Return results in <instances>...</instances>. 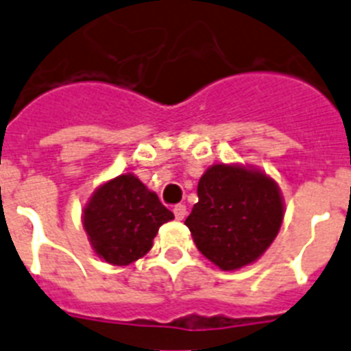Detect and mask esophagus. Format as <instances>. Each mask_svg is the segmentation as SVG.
Returning <instances> with one entry per match:
<instances>
[{"label": "esophagus", "instance_id": "obj_1", "mask_svg": "<svg viewBox=\"0 0 351 351\" xmlns=\"http://www.w3.org/2000/svg\"><path fill=\"white\" fill-rule=\"evenodd\" d=\"M173 214H176V219H184L186 218V206H182V204H179V206L173 207Z\"/></svg>", "mask_w": 351, "mask_h": 351}]
</instances>
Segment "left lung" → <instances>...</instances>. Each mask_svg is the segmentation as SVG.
<instances>
[{
    "mask_svg": "<svg viewBox=\"0 0 351 351\" xmlns=\"http://www.w3.org/2000/svg\"><path fill=\"white\" fill-rule=\"evenodd\" d=\"M198 202L184 225L195 246L221 271L256 262L281 228L280 186L255 167L216 163L198 181Z\"/></svg>",
    "mask_w": 351,
    "mask_h": 351,
    "instance_id": "1",
    "label": "left lung"
}]
</instances>
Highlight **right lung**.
I'll list each match as a JSON object with an SVG mask.
<instances>
[{
	"label": "right lung",
	"mask_w": 351,
	"mask_h": 351,
	"mask_svg": "<svg viewBox=\"0 0 351 351\" xmlns=\"http://www.w3.org/2000/svg\"><path fill=\"white\" fill-rule=\"evenodd\" d=\"M173 219L135 173H121L93 191L82 210V225L98 258L110 265H130L142 258L158 228Z\"/></svg>",
	"instance_id": "1"
}]
</instances>
